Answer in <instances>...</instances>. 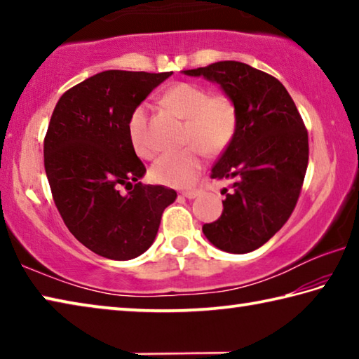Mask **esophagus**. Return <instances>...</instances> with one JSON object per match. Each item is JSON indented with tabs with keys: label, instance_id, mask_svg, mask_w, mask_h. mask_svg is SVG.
Instances as JSON below:
<instances>
[{
	"label": "esophagus",
	"instance_id": "34e87169",
	"mask_svg": "<svg viewBox=\"0 0 359 359\" xmlns=\"http://www.w3.org/2000/svg\"><path fill=\"white\" fill-rule=\"evenodd\" d=\"M182 194H184V196H187L188 199H193V198H196L198 194H201V190H199V188H191V190L182 191Z\"/></svg>",
	"mask_w": 359,
	"mask_h": 359
}]
</instances>
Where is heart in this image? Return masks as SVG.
Returning <instances> with one entry per match:
<instances>
[{
	"label": "heart",
	"mask_w": 359,
	"mask_h": 359,
	"mask_svg": "<svg viewBox=\"0 0 359 359\" xmlns=\"http://www.w3.org/2000/svg\"><path fill=\"white\" fill-rule=\"evenodd\" d=\"M163 102L187 118L184 144L188 147L168 151L151 166L156 182L169 187H188L201 172L204 158L218 155L233 142L239 126V106L228 93L209 95V90L193 82L172 85L163 96ZM128 133L135 150L144 158L155 154L149 131V106L139 104L131 112Z\"/></svg>",
	"instance_id": "heart-1"
}]
</instances>
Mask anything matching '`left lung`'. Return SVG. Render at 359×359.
<instances>
[{"label": "left lung", "instance_id": "8db88e82", "mask_svg": "<svg viewBox=\"0 0 359 359\" xmlns=\"http://www.w3.org/2000/svg\"><path fill=\"white\" fill-rule=\"evenodd\" d=\"M222 85L239 106L238 133L210 179H231L223 214L203 233L223 252L248 253L266 244L293 214L309 163V135L287 88L241 62L184 71ZM228 191V190H224Z\"/></svg>", "mask_w": 359, "mask_h": 359}]
</instances>
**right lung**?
Wrapping results in <instances>:
<instances>
[{
  "mask_svg": "<svg viewBox=\"0 0 359 359\" xmlns=\"http://www.w3.org/2000/svg\"><path fill=\"white\" fill-rule=\"evenodd\" d=\"M171 74L100 72L65 92L53 109L44 137L53 201L71 234L100 257L142 255L154 244L163 210L177 198L172 188L139 182L145 166L128 133L135 107ZM123 184L133 190L120 194Z\"/></svg>",
  "mask_w": 359,
  "mask_h": 359,
  "instance_id": "add662e5",
  "label": "right lung"
}]
</instances>
